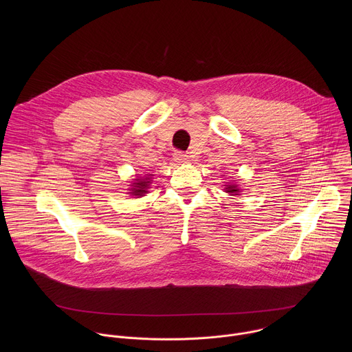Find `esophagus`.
Returning a JSON list of instances; mask_svg holds the SVG:
<instances>
[{
  "label": "esophagus",
  "instance_id": "obj_1",
  "mask_svg": "<svg viewBox=\"0 0 352 352\" xmlns=\"http://www.w3.org/2000/svg\"><path fill=\"white\" fill-rule=\"evenodd\" d=\"M174 160L177 163H188L189 162V156L186 153H182V152H175L174 153Z\"/></svg>",
  "mask_w": 352,
  "mask_h": 352
}]
</instances>
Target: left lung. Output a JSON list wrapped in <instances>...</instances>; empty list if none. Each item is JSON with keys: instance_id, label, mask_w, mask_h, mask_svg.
Segmentation results:
<instances>
[{"instance_id": "8db88e82", "label": "left lung", "mask_w": 352, "mask_h": 352, "mask_svg": "<svg viewBox=\"0 0 352 352\" xmlns=\"http://www.w3.org/2000/svg\"><path fill=\"white\" fill-rule=\"evenodd\" d=\"M226 186V192L227 193H231V195H239V192H241V189L238 188V185H235V184H232V182H228L227 185H224Z\"/></svg>"}]
</instances>
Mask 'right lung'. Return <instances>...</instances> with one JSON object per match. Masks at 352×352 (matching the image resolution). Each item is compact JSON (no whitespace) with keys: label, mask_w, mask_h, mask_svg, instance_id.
Listing matches in <instances>:
<instances>
[{"label":"right lung","mask_w":352,"mask_h":352,"mask_svg":"<svg viewBox=\"0 0 352 352\" xmlns=\"http://www.w3.org/2000/svg\"><path fill=\"white\" fill-rule=\"evenodd\" d=\"M152 174H146V177H140V178H135L132 185H131V192L129 195L132 196H143L144 193H147V189L150 188L148 185L152 184Z\"/></svg>","instance_id":"obj_1"}]
</instances>
